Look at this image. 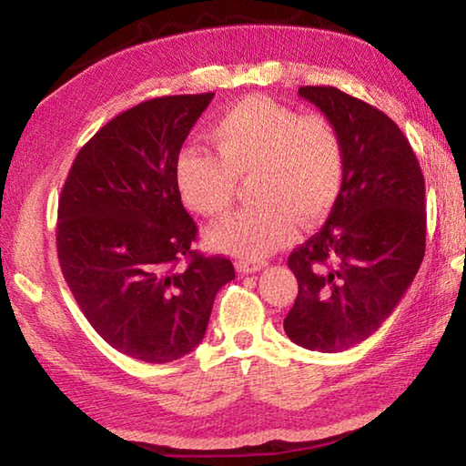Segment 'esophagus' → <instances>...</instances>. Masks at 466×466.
I'll list each match as a JSON object with an SVG mask.
<instances>
[{"mask_svg": "<svg viewBox=\"0 0 466 466\" xmlns=\"http://www.w3.org/2000/svg\"><path fill=\"white\" fill-rule=\"evenodd\" d=\"M263 267H267V261H244V258H240V261H236V269H238L240 273H257L261 271Z\"/></svg>", "mask_w": 466, "mask_h": 466, "instance_id": "1", "label": "esophagus"}]
</instances>
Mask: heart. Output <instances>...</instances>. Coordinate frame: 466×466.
Instances as JSON below:
<instances>
[{
  "mask_svg": "<svg viewBox=\"0 0 466 466\" xmlns=\"http://www.w3.org/2000/svg\"><path fill=\"white\" fill-rule=\"evenodd\" d=\"M216 152L180 149L175 178L183 201L208 218L228 211L238 178H250L247 209L211 226L208 242L218 250L258 258L296 234L298 222L314 228L330 214L343 187V144L333 123L302 116L267 98H247L211 127Z\"/></svg>",
  "mask_w": 466,
  "mask_h": 466,
  "instance_id": "b5f03b06",
  "label": "heart"
}]
</instances>
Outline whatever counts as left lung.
Here are the masks:
<instances>
[{"label": "left lung", "instance_id": "left-lung-1", "mask_svg": "<svg viewBox=\"0 0 466 466\" xmlns=\"http://www.w3.org/2000/svg\"><path fill=\"white\" fill-rule=\"evenodd\" d=\"M343 144V187L330 216L291 252L296 302L283 320L299 347L345 351L380 329L425 252V183L403 131L382 110L333 86H302Z\"/></svg>", "mask_w": 466, "mask_h": 466}]
</instances>
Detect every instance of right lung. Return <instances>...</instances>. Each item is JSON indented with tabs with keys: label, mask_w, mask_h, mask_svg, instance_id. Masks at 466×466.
I'll return each instance as SVG.
<instances>
[{
	"label": "right lung",
	"mask_w": 466,
	"mask_h": 466,
	"mask_svg": "<svg viewBox=\"0 0 466 466\" xmlns=\"http://www.w3.org/2000/svg\"><path fill=\"white\" fill-rule=\"evenodd\" d=\"M211 98H152L115 116L77 152L59 197L57 255L77 306L110 347L149 364L191 353L234 279L230 258L191 248L197 226L175 178Z\"/></svg>",
	"instance_id": "right-lung-1"
}]
</instances>
